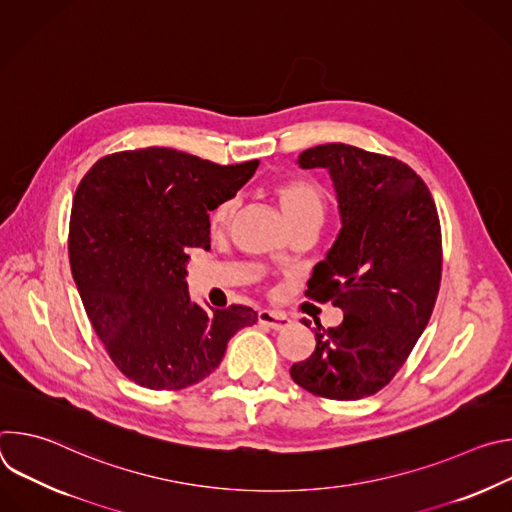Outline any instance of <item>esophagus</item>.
<instances>
[{"instance_id":"34e87169","label":"esophagus","mask_w":512,"mask_h":512,"mask_svg":"<svg viewBox=\"0 0 512 512\" xmlns=\"http://www.w3.org/2000/svg\"><path fill=\"white\" fill-rule=\"evenodd\" d=\"M257 320L261 326H267L271 330H283L289 326V318L279 314V312H271V310H259Z\"/></svg>"}]
</instances>
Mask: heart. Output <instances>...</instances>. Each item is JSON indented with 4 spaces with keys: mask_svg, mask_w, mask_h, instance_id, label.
<instances>
[{
    "mask_svg": "<svg viewBox=\"0 0 512 512\" xmlns=\"http://www.w3.org/2000/svg\"><path fill=\"white\" fill-rule=\"evenodd\" d=\"M279 206L291 227L310 221V218H324L326 212V194L324 190L310 180H287L275 188ZM237 198L229 196L218 202L208 214V229L212 235H221L229 229L233 216L237 212Z\"/></svg>",
    "mask_w": 512,
    "mask_h": 512,
    "instance_id": "heart-1",
    "label": "heart"
}]
</instances>
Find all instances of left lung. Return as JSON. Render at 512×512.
<instances>
[{"label":"left lung","mask_w":512,"mask_h":512,"mask_svg":"<svg viewBox=\"0 0 512 512\" xmlns=\"http://www.w3.org/2000/svg\"><path fill=\"white\" fill-rule=\"evenodd\" d=\"M298 164L330 172L342 221L306 296L332 302L344 320L334 328L314 320L316 348L289 375L318 397H371L429 322L442 281L440 216L425 182L397 158L326 143L302 152Z\"/></svg>","instance_id":"obj_1"}]
</instances>
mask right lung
Segmentation results:
<instances>
[{"mask_svg": "<svg viewBox=\"0 0 512 512\" xmlns=\"http://www.w3.org/2000/svg\"><path fill=\"white\" fill-rule=\"evenodd\" d=\"M259 160L218 166L170 148L101 158L81 180L68 227L70 269L115 367L135 385L180 391L221 364L247 306L190 302L186 261L210 249L208 210L235 196Z\"/></svg>", "mask_w": 512, "mask_h": 512, "instance_id": "add662e5", "label": "right lung"}]
</instances>
